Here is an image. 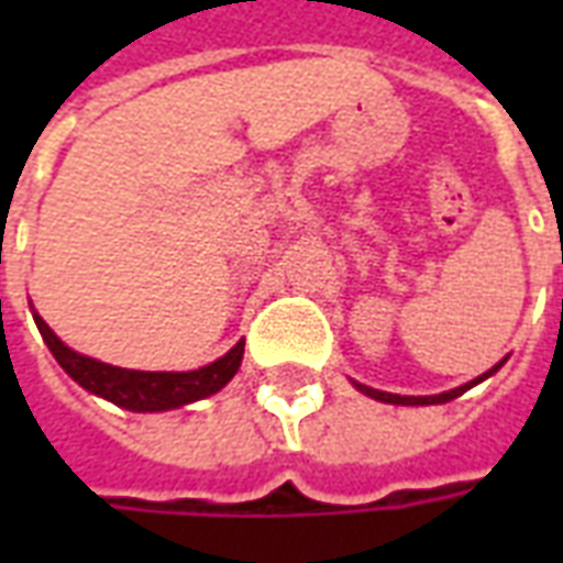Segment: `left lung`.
Returning <instances> with one entry per match:
<instances>
[{"label":"left lung","instance_id":"left-lung-1","mask_svg":"<svg viewBox=\"0 0 563 563\" xmlns=\"http://www.w3.org/2000/svg\"><path fill=\"white\" fill-rule=\"evenodd\" d=\"M507 362V358H504ZM504 362H497L495 367H488L485 371L483 377H476L471 379V383H464V386H459V389H449V391H440V395H391V391H379V389H371V386H365V383H355L353 379V386L362 395H367V398H374V401H383V404H401V407H428V404H446V401H455L459 395H464L467 389H473V386H479L483 379H488L492 374H497L500 367H504Z\"/></svg>","mask_w":563,"mask_h":563}]
</instances>
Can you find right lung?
<instances>
[{
    "instance_id": "obj_1",
    "label": "right lung",
    "mask_w": 563,
    "mask_h": 563,
    "mask_svg": "<svg viewBox=\"0 0 563 563\" xmlns=\"http://www.w3.org/2000/svg\"><path fill=\"white\" fill-rule=\"evenodd\" d=\"M32 319L42 331L47 350L54 353L68 377L92 395L132 413H165V410H177L186 404L210 398L238 374L241 358H244V341H238L222 358L198 371H129V367L108 365L90 355L75 353L56 338L35 310H32Z\"/></svg>"
}]
</instances>
